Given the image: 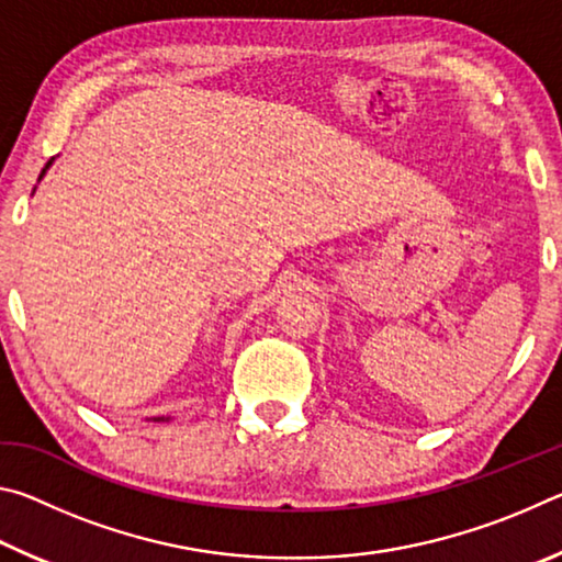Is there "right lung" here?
<instances>
[{
    "instance_id": "1",
    "label": "right lung",
    "mask_w": 562,
    "mask_h": 562,
    "mask_svg": "<svg viewBox=\"0 0 562 562\" xmlns=\"http://www.w3.org/2000/svg\"><path fill=\"white\" fill-rule=\"evenodd\" d=\"M52 164H54V158L49 160V164H46V166H44V170H42V176H40V180L44 178V173H46V170H49V166H52ZM148 422H156V424H158V422H170V416H154V418H148Z\"/></svg>"
}]
</instances>
